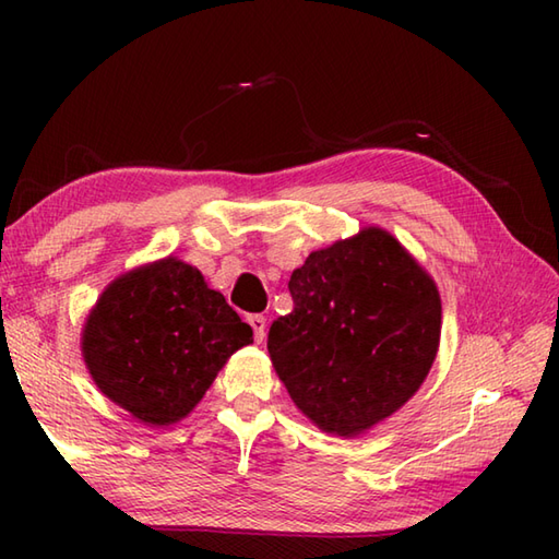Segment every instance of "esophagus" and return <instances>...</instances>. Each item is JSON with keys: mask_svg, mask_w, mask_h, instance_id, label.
Here are the masks:
<instances>
[{"mask_svg": "<svg viewBox=\"0 0 559 559\" xmlns=\"http://www.w3.org/2000/svg\"><path fill=\"white\" fill-rule=\"evenodd\" d=\"M247 322H249V326L254 329V341L257 343L264 341V336H266V319L261 317V314H249Z\"/></svg>", "mask_w": 559, "mask_h": 559, "instance_id": "34e87169", "label": "esophagus"}]
</instances>
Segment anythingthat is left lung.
Listing matches in <instances>:
<instances>
[{
	"mask_svg": "<svg viewBox=\"0 0 559 559\" xmlns=\"http://www.w3.org/2000/svg\"><path fill=\"white\" fill-rule=\"evenodd\" d=\"M293 310L269 353L290 399L322 430L360 435L430 372L442 329L435 281L394 237L367 228L293 271Z\"/></svg>",
	"mask_w": 559,
	"mask_h": 559,
	"instance_id": "obj_1",
	"label": "left lung"
}]
</instances>
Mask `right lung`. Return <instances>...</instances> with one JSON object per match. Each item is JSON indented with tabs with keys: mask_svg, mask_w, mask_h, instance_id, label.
<instances>
[{
	"mask_svg": "<svg viewBox=\"0 0 559 559\" xmlns=\"http://www.w3.org/2000/svg\"><path fill=\"white\" fill-rule=\"evenodd\" d=\"M252 343L204 276L177 259L136 269L100 295L83 358L105 396L148 425L185 418L230 355Z\"/></svg>",
	"mask_w": 559,
	"mask_h": 559,
	"instance_id": "obj_1",
	"label": "right lung"
}]
</instances>
